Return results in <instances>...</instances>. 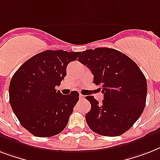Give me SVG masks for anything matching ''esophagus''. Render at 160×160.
Returning a JSON list of instances; mask_svg holds the SVG:
<instances>
[{"label": "esophagus", "mask_w": 160, "mask_h": 160, "mask_svg": "<svg viewBox=\"0 0 160 160\" xmlns=\"http://www.w3.org/2000/svg\"><path fill=\"white\" fill-rule=\"evenodd\" d=\"M80 100H84V99H85V96L83 95H81V94H80Z\"/></svg>", "instance_id": "34e87169"}]
</instances>
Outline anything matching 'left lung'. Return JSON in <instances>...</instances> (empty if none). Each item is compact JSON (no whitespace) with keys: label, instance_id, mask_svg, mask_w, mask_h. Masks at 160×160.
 Listing matches in <instances>:
<instances>
[{"label":"left lung","instance_id":"obj_1","mask_svg":"<svg viewBox=\"0 0 160 160\" xmlns=\"http://www.w3.org/2000/svg\"><path fill=\"white\" fill-rule=\"evenodd\" d=\"M78 61L86 65L96 85H101L104 100L99 104L86 96L91 109L85 119L91 130L104 136H119L129 130L144 111L147 81L134 60L112 48L83 51Z\"/></svg>","mask_w":160,"mask_h":160}]
</instances>
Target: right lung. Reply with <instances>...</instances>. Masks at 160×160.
Instances as JSON below:
<instances>
[{
	"label": "right lung",
	"instance_id": "right-lung-1",
	"mask_svg": "<svg viewBox=\"0 0 160 160\" xmlns=\"http://www.w3.org/2000/svg\"><path fill=\"white\" fill-rule=\"evenodd\" d=\"M80 52L45 51L16 70L9 87L10 104L21 124L37 137L60 134L67 125L79 93L62 95L55 86L66 75V67Z\"/></svg>",
	"mask_w": 160,
	"mask_h": 160
}]
</instances>
